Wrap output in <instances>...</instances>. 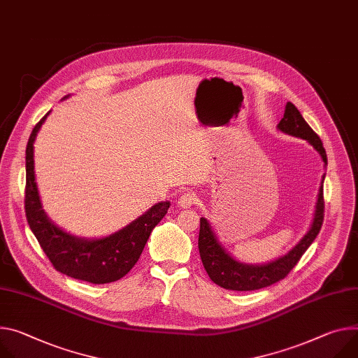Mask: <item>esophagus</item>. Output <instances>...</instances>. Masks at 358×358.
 Here are the masks:
<instances>
[{"label":"esophagus","mask_w":358,"mask_h":358,"mask_svg":"<svg viewBox=\"0 0 358 358\" xmlns=\"http://www.w3.org/2000/svg\"><path fill=\"white\" fill-rule=\"evenodd\" d=\"M196 203H197V196L194 192H191V191H184L181 196H180V199H178V206L181 208H188V207L194 206Z\"/></svg>","instance_id":"esophagus-1"}]
</instances>
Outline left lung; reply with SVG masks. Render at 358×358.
Segmentation results:
<instances>
[{
  "label": "left lung",
  "instance_id": "left-lung-1",
  "mask_svg": "<svg viewBox=\"0 0 358 358\" xmlns=\"http://www.w3.org/2000/svg\"><path fill=\"white\" fill-rule=\"evenodd\" d=\"M281 131L307 140L321 155L322 161L327 164V154L322 147L320 137L313 131V128L303 118L300 111L294 104L287 103L284 117L278 122ZM324 220V194L322 185L320 188L315 215L310 231L304 238L292 248L287 255L275 259L266 266H247L236 262L224 251L218 243L214 231L211 230L210 222L201 217L200 218V234H199V250L203 266L208 277L220 287L234 291H251L268 287L288 275V273L297 266L303 254L315 240L321 230Z\"/></svg>",
  "mask_w": 358,
  "mask_h": 358
}]
</instances>
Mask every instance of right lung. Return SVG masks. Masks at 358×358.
I'll return each mask as SVG.
<instances>
[{"mask_svg": "<svg viewBox=\"0 0 358 358\" xmlns=\"http://www.w3.org/2000/svg\"><path fill=\"white\" fill-rule=\"evenodd\" d=\"M47 115L36 124L25 150L27 176L24 204L29 229L57 271L92 284L117 281L136 266L152 229L167 214L170 201L152 206L134 222L106 238L84 240L59 230L41 208L34 177L32 144Z\"/></svg>", "mask_w": 358, "mask_h": 358, "instance_id": "right-lung-1", "label": "right lung"}]
</instances>
